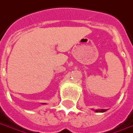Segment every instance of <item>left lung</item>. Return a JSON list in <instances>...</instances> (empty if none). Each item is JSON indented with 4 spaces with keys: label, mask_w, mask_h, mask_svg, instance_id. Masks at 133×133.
Instances as JSON below:
<instances>
[{
    "label": "left lung",
    "mask_w": 133,
    "mask_h": 133,
    "mask_svg": "<svg viewBox=\"0 0 133 133\" xmlns=\"http://www.w3.org/2000/svg\"><path fill=\"white\" fill-rule=\"evenodd\" d=\"M107 110L106 109H99V110H96V112H101V113H103V112H105Z\"/></svg>",
    "instance_id": "1"
}]
</instances>
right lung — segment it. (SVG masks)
Masks as SVG:
<instances>
[{"label":"right lung","mask_w":133,"mask_h":133,"mask_svg":"<svg viewBox=\"0 0 133 133\" xmlns=\"http://www.w3.org/2000/svg\"><path fill=\"white\" fill-rule=\"evenodd\" d=\"M46 104V103H42V104Z\"/></svg>","instance_id":"obj_1"}]
</instances>
